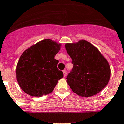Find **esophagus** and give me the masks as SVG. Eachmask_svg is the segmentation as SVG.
<instances>
[{"label":"esophagus","instance_id":"obj_1","mask_svg":"<svg viewBox=\"0 0 124 124\" xmlns=\"http://www.w3.org/2000/svg\"><path fill=\"white\" fill-rule=\"evenodd\" d=\"M62 72H63L64 77H66V75H67V72H66V70H64L62 71Z\"/></svg>","mask_w":124,"mask_h":124}]
</instances>
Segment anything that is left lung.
Instances as JSON below:
<instances>
[{"label": "left lung", "instance_id": "obj_1", "mask_svg": "<svg viewBox=\"0 0 124 124\" xmlns=\"http://www.w3.org/2000/svg\"><path fill=\"white\" fill-rule=\"evenodd\" d=\"M73 69L67 76L72 91L82 97L96 95L107 85L111 75L108 62L95 46L86 40L66 43Z\"/></svg>", "mask_w": 124, "mask_h": 124}]
</instances>
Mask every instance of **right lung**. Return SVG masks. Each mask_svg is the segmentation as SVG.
Segmentation results:
<instances>
[{"label": "right lung", "instance_id": "obj_1", "mask_svg": "<svg viewBox=\"0 0 124 124\" xmlns=\"http://www.w3.org/2000/svg\"><path fill=\"white\" fill-rule=\"evenodd\" d=\"M61 44L45 39L23 52L17 62L16 77L20 88L27 94L40 97L52 92L63 77L57 68L58 60L55 56Z\"/></svg>", "mask_w": 124, "mask_h": 124}]
</instances>
